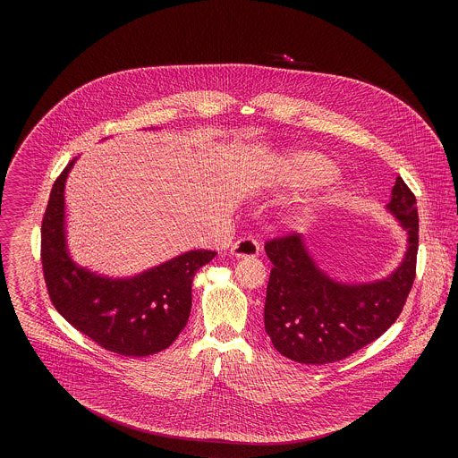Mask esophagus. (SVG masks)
<instances>
[{"instance_id": "esophagus-1", "label": "esophagus", "mask_w": 458, "mask_h": 458, "mask_svg": "<svg viewBox=\"0 0 458 458\" xmlns=\"http://www.w3.org/2000/svg\"><path fill=\"white\" fill-rule=\"evenodd\" d=\"M259 242L256 239H250V237H243V239L237 240L233 245H232V254L235 258H256L259 256Z\"/></svg>"}]
</instances>
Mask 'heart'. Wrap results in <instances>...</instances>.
Wrapping results in <instances>:
<instances>
[{"label": "heart", "instance_id": "heart-1", "mask_svg": "<svg viewBox=\"0 0 458 458\" xmlns=\"http://www.w3.org/2000/svg\"><path fill=\"white\" fill-rule=\"evenodd\" d=\"M278 180L292 187H314L329 182L336 166L319 153H293L284 156L278 165Z\"/></svg>", "mask_w": 458, "mask_h": 458}]
</instances>
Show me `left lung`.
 <instances>
[{"label": "left lung", "instance_id": "8db88e82", "mask_svg": "<svg viewBox=\"0 0 458 458\" xmlns=\"http://www.w3.org/2000/svg\"><path fill=\"white\" fill-rule=\"evenodd\" d=\"M415 196L396 176L390 213L407 232V252L388 278L374 284L335 282L310 258L299 233L267 240L273 262L264 327L275 349L302 364H329L377 340L398 319L415 280L419 215Z\"/></svg>", "mask_w": 458, "mask_h": 458}]
</instances>
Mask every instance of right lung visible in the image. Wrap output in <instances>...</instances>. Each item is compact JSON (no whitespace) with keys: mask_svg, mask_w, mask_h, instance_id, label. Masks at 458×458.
Returning a JSON list of instances; mask_svg holds the SVG:
<instances>
[{"mask_svg":"<svg viewBox=\"0 0 458 458\" xmlns=\"http://www.w3.org/2000/svg\"><path fill=\"white\" fill-rule=\"evenodd\" d=\"M75 157L55 180L41 225L47 293L66 321L99 347L146 357L168 349L187 325L192 280L213 250H191L129 280L94 275L70 259L65 245V180Z\"/></svg>","mask_w":458,"mask_h":458,"instance_id":"obj_1","label":"right lung"}]
</instances>
